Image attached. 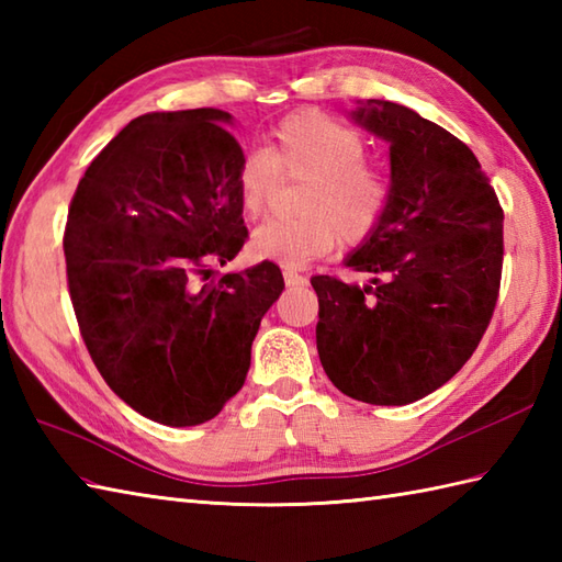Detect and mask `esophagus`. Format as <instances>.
<instances>
[{
  "label": "esophagus",
  "mask_w": 562,
  "mask_h": 562,
  "mask_svg": "<svg viewBox=\"0 0 562 562\" xmlns=\"http://www.w3.org/2000/svg\"><path fill=\"white\" fill-rule=\"evenodd\" d=\"M282 274H284V282H288V288H304V284L308 282L304 274H300L294 268H284Z\"/></svg>",
  "instance_id": "obj_1"
}]
</instances>
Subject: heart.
I'll list each match as a JSON object with an SVG mask.
<instances>
[{
	"label": "heart",
	"mask_w": 562,
	"mask_h": 562,
	"mask_svg": "<svg viewBox=\"0 0 562 562\" xmlns=\"http://www.w3.org/2000/svg\"><path fill=\"white\" fill-rule=\"evenodd\" d=\"M288 181H306L294 220H272L250 234V254L284 268H302L340 241L360 246L376 232L391 202V178L367 161L364 139L333 117L304 111L272 130L270 147L248 151L236 169L241 207L266 212Z\"/></svg>",
	"instance_id": "1"
}]
</instances>
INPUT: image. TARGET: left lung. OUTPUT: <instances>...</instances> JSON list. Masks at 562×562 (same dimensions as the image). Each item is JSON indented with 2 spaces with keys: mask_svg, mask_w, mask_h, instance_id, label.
Listing matches in <instances>:
<instances>
[{
  "mask_svg": "<svg viewBox=\"0 0 562 562\" xmlns=\"http://www.w3.org/2000/svg\"><path fill=\"white\" fill-rule=\"evenodd\" d=\"M352 121L389 145L391 202L345 258L364 288L330 274L318 294L316 348L345 396L405 405L445 386L491 324L503 278V207L461 139L405 105L369 99Z\"/></svg>",
  "mask_w": 562,
  "mask_h": 562,
  "instance_id": "obj_1",
  "label": "left lung"
}]
</instances>
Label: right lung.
Listing matches in <instances>:
<instances>
[{
	"mask_svg": "<svg viewBox=\"0 0 562 562\" xmlns=\"http://www.w3.org/2000/svg\"><path fill=\"white\" fill-rule=\"evenodd\" d=\"M220 109L127 123L71 198L65 260L93 364L139 415L212 420L244 386L260 318L284 290L270 260L207 280L248 238L241 145Z\"/></svg>",
	"mask_w": 562,
	"mask_h": 562,
	"instance_id": "right-lung-1",
	"label": "right lung"
}]
</instances>
